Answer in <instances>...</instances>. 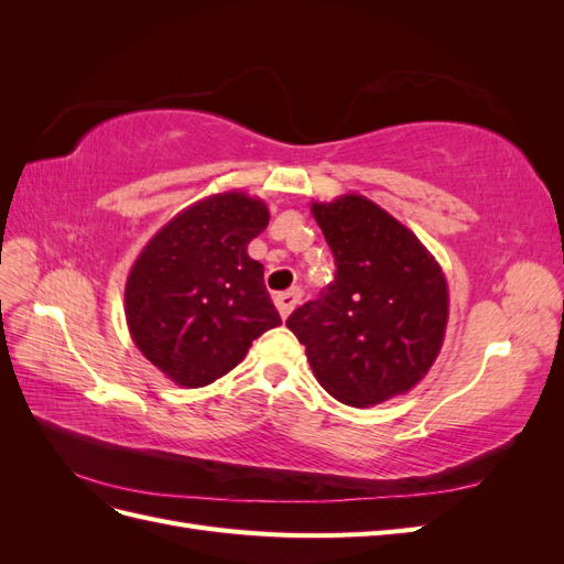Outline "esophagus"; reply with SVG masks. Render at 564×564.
Returning <instances> with one entry per match:
<instances>
[{"instance_id":"obj_1","label":"esophagus","mask_w":564,"mask_h":564,"mask_svg":"<svg viewBox=\"0 0 564 564\" xmlns=\"http://www.w3.org/2000/svg\"><path fill=\"white\" fill-rule=\"evenodd\" d=\"M299 299H301L299 289H289V292H282V294L275 296V305H278V311H280L282 319H286L289 315H292V311L296 308Z\"/></svg>"}]
</instances>
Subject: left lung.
<instances>
[{"label":"left lung","instance_id":"left-lung-1","mask_svg":"<svg viewBox=\"0 0 564 564\" xmlns=\"http://www.w3.org/2000/svg\"><path fill=\"white\" fill-rule=\"evenodd\" d=\"M311 214L336 259V280L286 327L338 402L373 406L404 395L445 340V272L412 230L365 195L313 202Z\"/></svg>","mask_w":564,"mask_h":564}]
</instances>
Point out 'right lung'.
<instances>
[{"instance_id":"obj_1","label":"right lung","mask_w":564,"mask_h":564,"mask_svg":"<svg viewBox=\"0 0 564 564\" xmlns=\"http://www.w3.org/2000/svg\"><path fill=\"white\" fill-rule=\"evenodd\" d=\"M268 204L216 193L176 214L133 261L124 315L135 348L181 388H202L245 360L251 340L282 319L247 253Z\"/></svg>"}]
</instances>
